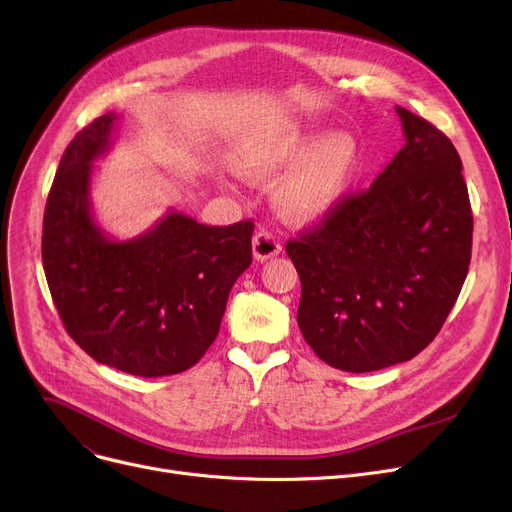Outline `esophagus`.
Listing matches in <instances>:
<instances>
[{
  "label": "esophagus",
  "instance_id": "1",
  "mask_svg": "<svg viewBox=\"0 0 512 512\" xmlns=\"http://www.w3.org/2000/svg\"><path fill=\"white\" fill-rule=\"evenodd\" d=\"M282 253V245L280 240L267 230H259L255 236H253V257L257 261H267L272 257H278Z\"/></svg>",
  "mask_w": 512,
  "mask_h": 512
}]
</instances>
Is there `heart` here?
Segmentation results:
<instances>
[{"instance_id":"obj_1","label":"heart","mask_w":512,"mask_h":512,"mask_svg":"<svg viewBox=\"0 0 512 512\" xmlns=\"http://www.w3.org/2000/svg\"><path fill=\"white\" fill-rule=\"evenodd\" d=\"M234 166L253 182L286 170L276 188L278 207L290 222L309 224L342 201L359 172L361 149L351 132L336 130L313 141L301 124L280 122L242 147Z\"/></svg>"}]
</instances>
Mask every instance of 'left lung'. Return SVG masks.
Listing matches in <instances>:
<instances>
[{
	"label": "left lung",
	"mask_w": 512,
	"mask_h": 512,
	"mask_svg": "<svg viewBox=\"0 0 512 512\" xmlns=\"http://www.w3.org/2000/svg\"><path fill=\"white\" fill-rule=\"evenodd\" d=\"M402 147L363 193L286 242L301 278L297 321L328 365L367 373L436 338L469 272L473 213L442 130L396 107Z\"/></svg>",
	"instance_id": "1"
}]
</instances>
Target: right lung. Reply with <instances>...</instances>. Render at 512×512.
I'll list each match as a JSON object with an SVG mask.
<instances>
[{
    "instance_id": "1",
    "label": "right lung",
    "mask_w": 512,
    "mask_h": 512,
    "mask_svg": "<svg viewBox=\"0 0 512 512\" xmlns=\"http://www.w3.org/2000/svg\"><path fill=\"white\" fill-rule=\"evenodd\" d=\"M105 114L66 147L43 215V270L72 340L141 378L193 367L220 332L228 294L253 261V222L205 226L180 211L114 240L93 220V161L112 145Z\"/></svg>"
}]
</instances>
